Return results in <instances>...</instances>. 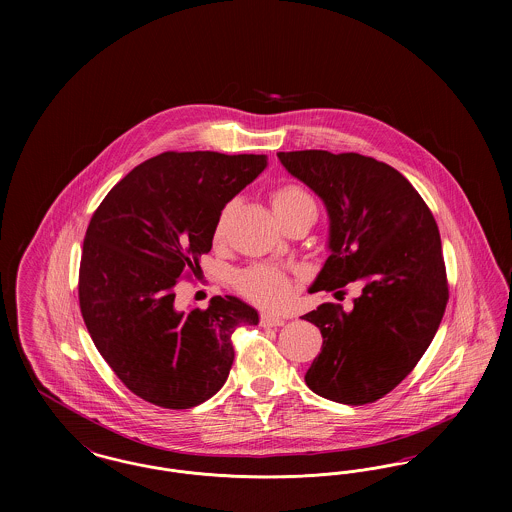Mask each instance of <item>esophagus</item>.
<instances>
[{
	"label": "esophagus",
	"instance_id": "obj_1",
	"mask_svg": "<svg viewBox=\"0 0 512 512\" xmlns=\"http://www.w3.org/2000/svg\"><path fill=\"white\" fill-rule=\"evenodd\" d=\"M259 322H261V326H284L286 318L272 315V313H263L261 318H259Z\"/></svg>",
	"mask_w": 512,
	"mask_h": 512
}]
</instances>
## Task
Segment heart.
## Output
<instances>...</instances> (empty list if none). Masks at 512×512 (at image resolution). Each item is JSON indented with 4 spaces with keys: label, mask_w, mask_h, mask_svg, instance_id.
<instances>
[{
    "label": "heart",
    "mask_w": 512,
    "mask_h": 512,
    "mask_svg": "<svg viewBox=\"0 0 512 512\" xmlns=\"http://www.w3.org/2000/svg\"><path fill=\"white\" fill-rule=\"evenodd\" d=\"M274 215L282 224L299 217H317V201L309 190L299 184H280L268 194ZM232 205H224L217 217L213 228V242L220 245L226 238V226L230 219ZM236 290L247 297L249 301L280 309L290 303L293 295V280L278 268L265 267V265H251L236 274L234 278Z\"/></svg>",
    "instance_id": "1"
}]
</instances>
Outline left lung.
<instances>
[{"instance_id": "8db88e82", "label": "left lung", "mask_w": 512, "mask_h": 512, "mask_svg": "<svg viewBox=\"0 0 512 512\" xmlns=\"http://www.w3.org/2000/svg\"><path fill=\"white\" fill-rule=\"evenodd\" d=\"M278 159L330 215L332 253L311 290L361 288L351 311L322 303L303 317L324 338L305 382L336 403H374L407 378L445 313L438 224L413 184L382 161L322 149L280 151Z\"/></svg>"}]
</instances>
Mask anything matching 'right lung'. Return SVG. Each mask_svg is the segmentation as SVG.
I'll return each instance as SVG.
<instances>
[{"mask_svg": "<svg viewBox=\"0 0 512 512\" xmlns=\"http://www.w3.org/2000/svg\"><path fill=\"white\" fill-rule=\"evenodd\" d=\"M265 155L165 151L128 172L88 224L78 272L84 324L122 384L151 405L192 409L224 386L232 334L259 315L238 297L176 311L182 278L211 251L222 207Z\"/></svg>", "mask_w": 512, "mask_h": 512, "instance_id": "add662e5", "label": "right lung"}]
</instances>
